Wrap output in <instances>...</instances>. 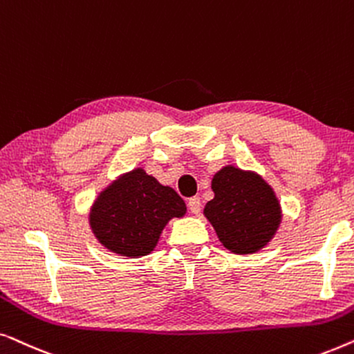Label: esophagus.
I'll use <instances>...</instances> for the list:
<instances>
[{
    "instance_id": "34e87169",
    "label": "esophagus",
    "mask_w": 354,
    "mask_h": 354,
    "mask_svg": "<svg viewBox=\"0 0 354 354\" xmlns=\"http://www.w3.org/2000/svg\"><path fill=\"white\" fill-rule=\"evenodd\" d=\"M187 207H189V210H191L192 214H194V215L201 214V210H202V204H201V199H199V197H191L189 202H187Z\"/></svg>"
}]
</instances>
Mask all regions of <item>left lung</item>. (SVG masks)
Wrapping results in <instances>:
<instances>
[{
    "label": "left lung",
    "mask_w": 354,
    "mask_h": 354,
    "mask_svg": "<svg viewBox=\"0 0 354 354\" xmlns=\"http://www.w3.org/2000/svg\"><path fill=\"white\" fill-rule=\"evenodd\" d=\"M212 189L215 197L204 214L226 249L252 254L270 241L281 220L280 204L259 174L225 167L212 180Z\"/></svg>",
    "instance_id": "left-lung-1"
}]
</instances>
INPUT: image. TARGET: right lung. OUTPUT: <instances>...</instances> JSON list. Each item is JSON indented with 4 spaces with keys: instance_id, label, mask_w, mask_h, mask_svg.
<instances>
[{
    "instance_id": "obj_1",
    "label": "right lung",
    "mask_w": 354,
    "mask_h": 354,
    "mask_svg": "<svg viewBox=\"0 0 354 354\" xmlns=\"http://www.w3.org/2000/svg\"><path fill=\"white\" fill-rule=\"evenodd\" d=\"M185 214V201L176 191L138 168L122 174L98 196L91 210V226L111 252L138 259L153 251L173 216Z\"/></svg>"
}]
</instances>
